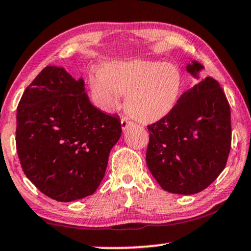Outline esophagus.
Instances as JSON below:
<instances>
[{
  "label": "esophagus",
  "mask_w": 251,
  "mask_h": 251,
  "mask_svg": "<svg viewBox=\"0 0 251 251\" xmlns=\"http://www.w3.org/2000/svg\"><path fill=\"white\" fill-rule=\"evenodd\" d=\"M131 125H132V123L129 122L127 118H125V117H124V118H122V128L123 129L128 128Z\"/></svg>",
  "instance_id": "obj_1"
}]
</instances>
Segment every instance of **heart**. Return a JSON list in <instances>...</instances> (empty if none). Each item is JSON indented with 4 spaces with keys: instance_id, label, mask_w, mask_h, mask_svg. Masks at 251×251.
Returning a JSON list of instances; mask_svg holds the SVG:
<instances>
[{
    "instance_id": "heart-1",
    "label": "heart",
    "mask_w": 251,
    "mask_h": 251,
    "mask_svg": "<svg viewBox=\"0 0 251 251\" xmlns=\"http://www.w3.org/2000/svg\"><path fill=\"white\" fill-rule=\"evenodd\" d=\"M182 75L174 65L146 60H122L104 66L90 78L94 102L111 111L127 96L125 110L142 124L154 123L173 110L182 91Z\"/></svg>"
}]
</instances>
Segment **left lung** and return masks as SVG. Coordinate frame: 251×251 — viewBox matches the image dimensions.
<instances>
[{"mask_svg": "<svg viewBox=\"0 0 251 251\" xmlns=\"http://www.w3.org/2000/svg\"><path fill=\"white\" fill-rule=\"evenodd\" d=\"M201 69L196 61L186 66L195 77ZM147 127L146 162L168 192H201L226 167L231 146L230 107L214 78L206 77L185 91L167 116Z\"/></svg>", "mask_w": 251, "mask_h": 251, "instance_id": "8db88e82", "label": "left lung"}]
</instances>
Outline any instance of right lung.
Masks as SVG:
<instances>
[{
    "mask_svg": "<svg viewBox=\"0 0 251 251\" xmlns=\"http://www.w3.org/2000/svg\"><path fill=\"white\" fill-rule=\"evenodd\" d=\"M120 134L119 117L95 107L83 80L55 66L37 75L17 107L22 169L44 195L61 202L96 191Z\"/></svg>",
    "mask_w": 251,
    "mask_h": 251,
    "instance_id": "right-lung-1",
    "label": "right lung"
}]
</instances>
